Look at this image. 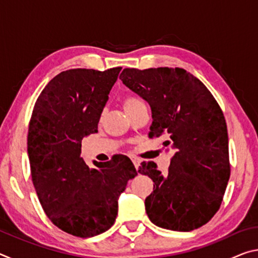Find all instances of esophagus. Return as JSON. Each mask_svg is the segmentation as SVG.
Returning <instances> with one entry per match:
<instances>
[{
	"label": "esophagus",
	"mask_w": 258,
	"mask_h": 258,
	"mask_svg": "<svg viewBox=\"0 0 258 258\" xmlns=\"http://www.w3.org/2000/svg\"><path fill=\"white\" fill-rule=\"evenodd\" d=\"M131 159H132L133 164H134V166H135V168L139 169V166H140V163H141V159L138 158V157H134V156L131 157Z\"/></svg>",
	"instance_id": "1"
}]
</instances>
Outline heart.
I'll list each match as a JSON object with an SVG mask.
<instances>
[{
    "label": "heart",
    "mask_w": 258,
    "mask_h": 258,
    "mask_svg": "<svg viewBox=\"0 0 258 258\" xmlns=\"http://www.w3.org/2000/svg\"><path fill=\"white\" fill-rule=\"evenodd\" d=\"M124 109L125 111H128L131 110V109L133 108H137L139 106H142V104H145V102H143V100L141 98L137 97V95H127L124 99ZM103 116V112L101 113V117Z\"/></svg>",
    "instance_id": "1"
}]
</instances>
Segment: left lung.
<instances>
[{"label":"left lung","instance_id":"left-lung-1","mask_svg":"<svg viewBox=\"0 0 258 258\" xmlns=\"http://www.w3.org/2000/svg\"><path fill=\"white\" fill-rule=\"evenodd\" d=\"M119 78L150 104V138L164 137L175 151L168 172L143 161L139 172L154 181L146 211L157 226L192 231L220 209L230 178L223 112L209 90L182 68H125Z\"/></svg>","mask_w":258,"mask_h":258}]
</instances>
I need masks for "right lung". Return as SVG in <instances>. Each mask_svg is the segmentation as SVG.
<instances>
[{
  "mask_svg": "<svg viewBox=\"0 0 258 258\" xmlns=\"http://www.w3.org/2000/svg\"><path fill=\"white\" fill-rule=\"evenodd\" d=\"M121 67L69 69L47 83L29 121L27 151L33 184L46 216L64 232L90 238L115 223L118 198L138 175L128 157L115 155L90 168L82 140L98 132L108 94Z\"/></svg>",
  "mask_w": 258,
  "mask_h": 258,
  "instance_id": "add662e5",
  "label": "right lung"
}]
</instances>
